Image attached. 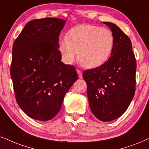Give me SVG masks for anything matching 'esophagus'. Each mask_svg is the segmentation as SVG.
Segmentation results:
<instances>
[{
	"instance_id": "obj_1",
	"label": "esophagus",
	"mask_w": 149,
	"mask_h": 149,
	"mask_svg": "<svg viewBox=\"0 0 149 149\" xmlns=\"http://www.w3.org/2000/svg\"><path fill=\"white\" fill-rule=\"evenodd\" d=\"M77 73H78V77L80 78H82V71H81L80 70H77Z\"/></svg>"
}]
</instances>
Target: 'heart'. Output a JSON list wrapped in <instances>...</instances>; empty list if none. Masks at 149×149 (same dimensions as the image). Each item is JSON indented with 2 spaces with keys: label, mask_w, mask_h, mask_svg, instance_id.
<instances>
[{
  "label": "heart",
  "mask_w": 149,
  "mask_h": 149,
  "mask_svg": "<svg viewBox=\"0 0 149 149\" xmlns=\"http://www.w3.org/2000/svg\"><path fill=\"white\" fill-rule=\"evenodd\" d=\"M114 45V37L107 28L91 24H81L73 27L67 37L58 42L63 61L67 65L73 63L78 53V60L84 67H100L110 57Z\"/></svg>",
  "instance_id": "obj_1"
}]
</instances>
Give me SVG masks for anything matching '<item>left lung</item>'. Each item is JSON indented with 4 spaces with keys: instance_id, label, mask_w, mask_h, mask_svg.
Wrapping results in <instances>:
<instances>
[{
    "instance_id": "1",
    "label": "left lung",
    "mask_w": 149,
    "mask_h": 149,
    "mask_svg": "<svg viewBox=\"0 0 149 149\" xmlns=\"http://www.w3.org/2000/svg\"><path fill=\"white\" fill-rule=\"evenodd\" d=\"M111 30L114 45L106 63L84 71L90 109L102 122L116 120L126 111L135 95L136 61L131 40L119 27L104 22Z\"/></svg>"
}]
</instances>
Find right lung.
I'll list each match as a JSON object with an SVG mask.
<instances>
[{"label": "right lung", "mask_w": 149, "mask_h": 149, "mask_svg": "<svg viewBox=\"0 0 149 149\" xmlns=\"http://www.w3.org/2000/svg\"><path fill=\"white\" fill-rule=\"evenodd\" d=\"M65 22L56 18L31 20L13 45L10 73L15 97L20 108L33 119L52 120L78 80L76 69L61 62L58 50Z\"/></svg>", "instance_id": "add662e5"}]
</instances>
